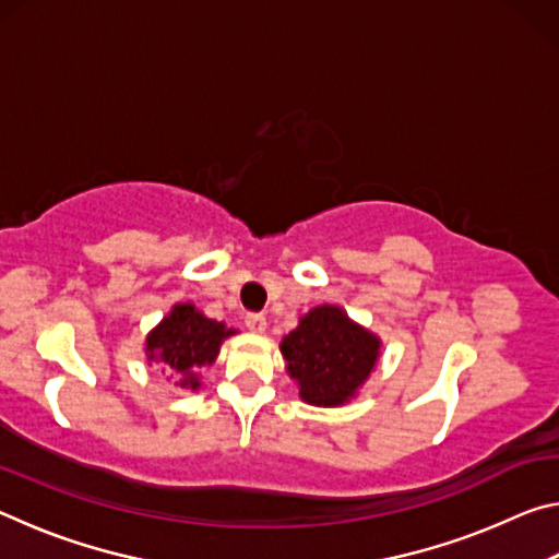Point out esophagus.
Segmentation results:
<instances>
[{
  "instance_id": "1",
  "label": "esophagus",
  "mask_w": 559,
  "mask_h": 559,
  "mask_svg": "<svg viewBox=\"0 0 559 559\" xmlns=\"http://www.w3.org/2000/svg\"><path fill=\"white\" fill-rule=\"evenodd\" d=\"M266 318L263 316H259V313H253V316H246V328L251 330V333H266Z\"/></svg>"
}]
</instances>
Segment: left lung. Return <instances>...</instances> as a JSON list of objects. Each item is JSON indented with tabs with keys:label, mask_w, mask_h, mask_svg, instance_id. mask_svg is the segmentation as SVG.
<instances>
[{
	"label": "left lung",
	"mask_w": 559,
	"mask_h": 559,
	"mask_svg": "<svg viewBox=\"0 0 559 559\" xmlns=\"http://www.w3.org/2000/svg\"><path fill=\"white\" fill-rule=\"evenodd\" d=\"M380 337L353 323L337 306H318L283 337L290 380L300 400L316 406H340L353 400L374 370Z\"/></svg>",
	"instance_id": "8db88e82"
}]
</instances>
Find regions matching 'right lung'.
<instances>
[{"label": "right lung", "mask_w": 559, "mask_h": 559, "mask_svg": "<svg viewBox=\"0 0 559 559\" xmlns=\"http://www.w3.org/2000/svg\"><path fill=\"white\" fill-rule=\"evenodd\" d=\"M234 333L236 330L202 316L192 302H177L163 323L150 330L145 355L163 367V372L177 377L179 386L200 390L197 372L214 362L222 343Z\"/></svg>", "instance_id": "1"}]
</instances>
